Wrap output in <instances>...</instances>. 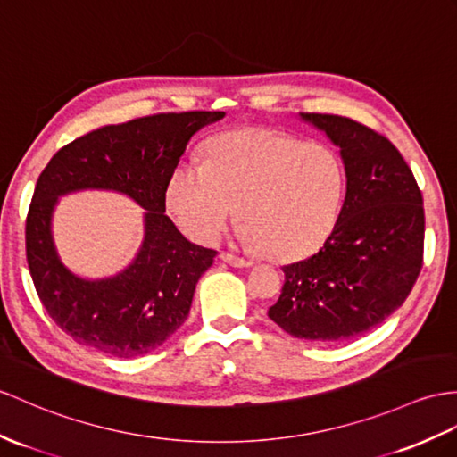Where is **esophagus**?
Here are the masks:
<instances>
[{
  "mask_svg": "<svg viewBox=\"0 0 457 457\" xmlns=\"http://www.w3.org/2000/svg\"><path fill=\"white\" fill-rule=\"evenodd\" d=\"M219 258L225 262V263H228V265H232V267H248V265H252V262L250 260H244V258H238V255H235V253H228V252H222Z\"/></svg>",
  "mask_w": 457,
  "mask_h": 457,
  "instance_id": "esophagus-1",
  "label": "esophagus"
}]
</instances>
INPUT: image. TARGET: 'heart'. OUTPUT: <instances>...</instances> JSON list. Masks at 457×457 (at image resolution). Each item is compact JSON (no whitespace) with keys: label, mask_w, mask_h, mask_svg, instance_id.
I'll use <instances>...</instances> for the list:
<instances>
[{"label":"heart","mask_w":457,"mask_h":457,"mask_svg":"<svg viewBox=\"0 0 457 457\" xmlns=\"http://www.w3.org/2000/svg\"><path fill=\"white\" fill-rule=\"evenodd\" d=\"M347 192L328 145L248 129L211 143L209 161L182 159L166 182V205L195 242L220 237L237 213L240 238L275 260H303L336 230Z\"/></svg>","instance_id":"heart-1"}]
</instances>
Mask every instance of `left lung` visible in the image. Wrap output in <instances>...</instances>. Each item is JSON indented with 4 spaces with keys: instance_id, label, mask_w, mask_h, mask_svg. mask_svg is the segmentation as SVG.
Listing matches in <instances>:
<instances>
[{
    "instance_id": "1",
    "label": "left lung",
    "mask_w": 457,
    "mask_h": 457,
    "mask_svg": "<svg viewBox=\"0 0 457 457\" xmlns=\"http://www.w3.org/2000/svg\"><path fill=\"white\" fill-rule=\"evenodd\" d=\"M339 147L347 192L336 230L312 258L285 265L277 326L306 341H347L405 303L422 267L425 209L407 162L359 121L300 114Z\"/></svg>"
}]
</instances>
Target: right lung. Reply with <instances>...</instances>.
Segmentation results:
<instances>
[{
    "mask_svg": "<svg viewBox=\"0 0 457 457\" xmlns=\"http://www.w3.org/2000/svg\"><path fill=\"white\" fill-rule=\"evenodd\" d=\"M225 112H182L106 126L65 145L38 176L27 215V262L46 312L81 345L136 359L169 339L190 314L195 285L217 255L187 240L166 211V182L186 145ZM103 189L145 209L144 240L121 272L100 280L59 258L51 219L59 197Z\"/></svg>",
    "mask_w": 457,
    "mask_h": 457,
    "instance_id": "obj_1",
    "label": "right lung"
}]
</instances>
